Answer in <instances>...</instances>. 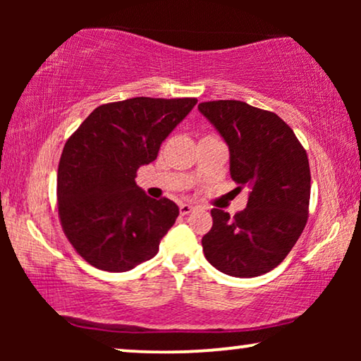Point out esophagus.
<instances>
[{
  "mask_svg": "<svg viewBox=\"0 0 361 361\" xmlns=\"http://www.w3.org/2000/svg\"><path fill=\"white\" fill-rule=\"evenodd\" d=\"M179 210H180V215H189L190 212H194V207L189 205V204H180Z\"/></svg>",
  "mask_w": 361,
  "mask_h": 361,
  "instance_id": "1",
  "label": "esophagus"
}]
</instances>
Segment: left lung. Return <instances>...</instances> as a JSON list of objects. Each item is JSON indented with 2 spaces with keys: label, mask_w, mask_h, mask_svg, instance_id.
I'll list each match as a JSON object with an SVG mask.
<instances>
[{
  "label": "left lung",
  "mask_w": 361,
  "mask_h": 361,
  "mask_svg": "<svg viewBox=\"0 0 361 361\" xmlns=\"http://www.w3.org/2000/svg\"><path fill=\"white\" fill-rule=\"evenodd\" d=\"M199 110L228 145L236 190H250L246 209L233 216L210 212L214 225L202 238L204 255L228 276H261L289 255L307 224V152L273 111L238 100L204 102Z\"/></svg>",
  "instance_id": "8db88e82"
}]
</instances>
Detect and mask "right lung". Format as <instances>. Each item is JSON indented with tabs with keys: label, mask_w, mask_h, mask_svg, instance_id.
Listing matches in <instances>:
<instances>
[{
	"label": "right lung",
	"mask_w": 361,
	"mask_h": 361,
	"mask_svg": "<svg viewBox=\"0 0 361 361\" xmlns=\"http://www.w3.org/2000/svg\"><path fill=\"white\" fill-rule=\"evenodd\" d=\"M195 103L149 97L105 103L67 140L57 171L59 219L88 264L125 273L159 251L179 207L147 197L135 177Z\"/></svg>",
	"instance_id": "right-lung-1"
}]
</instances>
